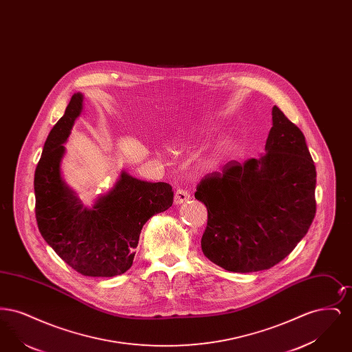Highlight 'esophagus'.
I'll return each mask as SVG.
<instances>
[{"label":"esophagus","instance_id":"1","mask_svg":"<svg viewBox=\"0 0 352 352\" xmlns=\"http://www.w3.org/2000/svg\"><path fill=\"white\" fill-rule=\"evenodd\" d=\"M190 198H191V195H190V191L187 188H178L175 191V195H174V203L181 204L184 201H188Z\"/></svg>","mask_w":352,"mask_h":352}]
</instances>
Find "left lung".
<instances>
[{"mask_svg": "<svg viewBox=\"0 0 352 352\" xmlns=\"http://www.w3.org/2000/svg\"><path fill=\"white\" fill-rule=\"evenodd\" d=\"M267 154L207 174L195 198L207 207L201 251L230 272L274 267L307 234L317 211V171L301 129L273 107Z\"/></svg>", "mask_w": 352, "mask_h": 352, "instance_id": "obj_1", "label": "left lung"}]
</instances>
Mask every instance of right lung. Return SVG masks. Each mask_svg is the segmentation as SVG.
Segmentation results:
<instances>
[{"instance_id": "obj_1", "label": "right lung", "mask_w": 352, "mask_h": 352, "mask_svg": "<svg viewBox=\"0 0 352 352\" xmlns=\"http://www.w3.org/2000/svg\"><path fill=\"white\" fill-rule=\"evenodd\" d=\"M83 96L72 95L54 125L35 168V218L39 232L56 254L88 277H113L133 264L144 224L166 211L174 191L165 182H146L121 174L115 188L91 210L84 208L60 177L65 141L82 112Z\"/></svg>"}]
</instances>
